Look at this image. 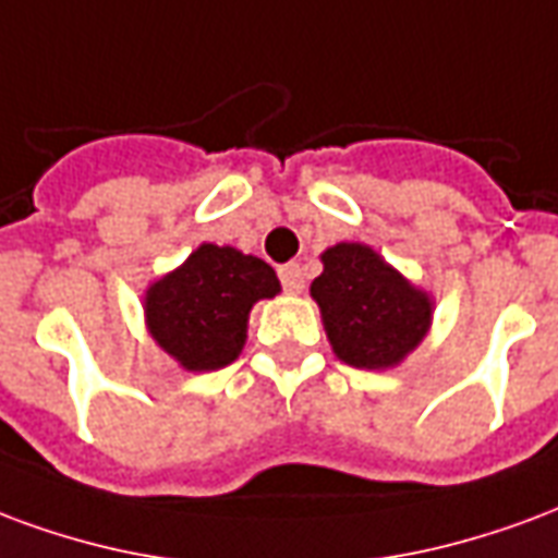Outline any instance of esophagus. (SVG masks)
<instances>
[{
  "mask_svg": "<svg viewBox=\"0 0 558 558\" xmlns=\"http://www.w3.org/2000/svg\"><path fill=\"white\" fill-rule=\"evenodd\" d=\"M279 279H282L288 294H303V288H306L300 264H282V267H279Z\"/></svg>",
  "mask_w": 558,
  "mask_h": 558,
  "instance_id": "34e87169",
  "label": "esophagus"
}]
</instances>
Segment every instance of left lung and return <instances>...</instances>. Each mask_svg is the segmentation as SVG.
Wrapping results in <instances>:
<instances>
[{"label":"left lung","instance_id":"left-lung-1","mask_svg":"<svg viewBox=\"0 0 558 558\" xmlns=\"http://www.w3.org/2000/svg\"><path fill=\"white\" fill-rule=\"evenodd\" d=\"M320 264L308 291L332 353L365 372L404 363L434 324V296L368 243H336L320 252Z\"/></svg>","mask_w":558,"mask_h":558}]
</instances>
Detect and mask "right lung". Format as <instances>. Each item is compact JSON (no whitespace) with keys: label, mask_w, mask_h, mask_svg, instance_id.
Returning a JSON list of instances; mask_svg holds the SVG:
<instances>
[{"label":"right lung","mask_w":558,"mask_h":558,"mask_svg":"<svg viewBox=\"0 0 558 558\" xmlns=\"http://www.w3.org/2000/svg\"><path fill=\"white\" fill-rule=\"evenodd\" d=\"M279 291V276L267 262L234 246L202 243L181 267L145 288V327L184 372H217L243 351L252 306Z\"/></svg>","instance_id":"right-lung-1"}]
</instances>
